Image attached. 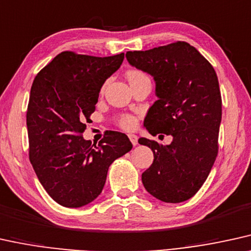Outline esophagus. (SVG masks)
<instances>
[{"label": "esophagus", "instance_id": "esophagus-1", "mask_svg": "<svg viewBox=\"0 0 251 251\" xmlns=\"http://www.w3.org/2000/svg\"><path fill=\"white\" fill-rule=\"evenodd\" d=\"M128 138H129V140H131L133 146L138 145V136H136L135 134H129Z\"/></svg>", "mask_w": 251, "mask_h": 251}]
</instances>
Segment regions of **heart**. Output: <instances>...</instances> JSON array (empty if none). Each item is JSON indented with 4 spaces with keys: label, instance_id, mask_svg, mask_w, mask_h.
I'll return each instance as SVG.
<instances>
[{
    "label": "heart",
    "instance_id": "1",
    "mask_svg": "<svg viewBox=\"0 0 251 251\" xmlns=\"http://www.w3.org/2000/svg\"><path fill=\"white\" fill-rule=\"evenodd\" d=\"M142 76H146V75L142 72L138 71V69H131V71H128L127 73H126V77H127L128 82L133 81V80H136V78H140V77H142ZM119 124H120V126H122V127L129 129V128L134 127L135 119L133 118L132 116L126 115V116L120 117Z\"/></svg>",
    "mask_w": 251,
    "mask_h": 251
}]
</instances>
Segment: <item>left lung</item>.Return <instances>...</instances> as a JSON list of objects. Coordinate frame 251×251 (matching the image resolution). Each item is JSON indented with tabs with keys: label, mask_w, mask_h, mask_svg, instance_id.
Wrapping results in <instances>:
<instances>
[{
	"label": "left lung",
	"mask_w": 251,
	"mask_h": 251,
	"mask_svg": "<svg viewBox=\"0 0 251 251\" xmlns=\"http://www.w3.org/2000/svg\"><path fill=\"white\" fill-rule=\"evenodd\" d=\"M126 59L155 81L157 100L146 116V129L151 135L173 136L167 146L139 139L154 153L153 163L141 176L142 184L161 201H188L201 188L218 155V76L211 63L185 41L127 52Z\"/></svg>",
	"instance_id": "left-lung-1"
}]
</instances>
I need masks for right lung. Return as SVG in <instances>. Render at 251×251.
Masks as SVG:
<instances>
[{
    "label": "right lung",
    "mask_w": 251,
    "mask_h": 251,
    "mask_svg": "<svg viewBox=\"0 0 251 251\" xmlns=\"http://www.w3.org/2000/svg\"><path fill=\"white\" fill-rule=\"evenodd\" d=\"M123 60L124 53L98 58L66 50L38 73L31 87L28 156L41 185L65 207L94 201L111 163L132 149L120 132L107 133L98 146L82 136L100 88Z\"/></svg>",
    "instance_id": "1"
}]
</instances>
